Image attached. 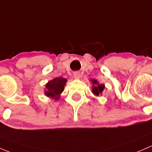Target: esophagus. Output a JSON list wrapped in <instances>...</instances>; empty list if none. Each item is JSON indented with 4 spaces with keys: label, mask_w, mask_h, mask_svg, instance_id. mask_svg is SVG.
Segmentation results:
<instances>
[{
    "label": "esophagus",
    "mask_w": 152,
    "mask_h": 152,
    "mask_svg": "<svg viewBox=\"0 0 152 152\" xmlns=\"http://www.w3.org/2000/svg\"><path fill=\"white\" fill-rule=\"evenodd\" d=\"M73 77H74V78H75V79H80V74L79 72H74V74H73Z\"/></svg>",
    "instance_id": "34e87169"
}]
</instances>
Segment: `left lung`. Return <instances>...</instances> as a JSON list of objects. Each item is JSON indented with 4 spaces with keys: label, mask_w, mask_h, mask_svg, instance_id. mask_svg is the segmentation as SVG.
<instances>
[{
    "label": "left lung",
    "mask_w": 152,
    "mask_h": 152,
    "mask_svg": "<svg viewBox=\"0 0 152 152\" xmlns=\"http://www.w3.org/2000/svg\"><path fill=\"white\" fill-rule=\"evenodd\" d=\"M92 83H93V88H92V92L93 93L97 96H98L99 95L101 94L102 92L103 91L104 88V85H100L98 83V81L95 80H92Z\"/></svg>",
    "instance_id": "obj_1"
}]
</instances>
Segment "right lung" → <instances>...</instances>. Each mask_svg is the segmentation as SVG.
Returning a JSON list of instances; mask_svg holds the SVG:
<instances>
[{
	"mask_svg": "<svg viewBox=\"0 0 152 152\" xmlns=\"http://www.w3.org/2000/svg\"><path fill=\"white\" fill-rule=\"evenodd\" d=\"M66 83H67V79L63 77H57L49 81L46 85V95L57 100L59 98L60 94L64 90Z\"/></svg>",
	"mask_w": 152,
	"mask_h": 152,
	"instance_id": "add662e5",
	"label": "right lung"
}]
</instances>
